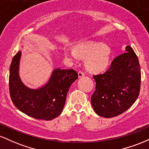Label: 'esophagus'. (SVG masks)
<instances>
[{
  "instance_id": "obj_1",
  "label": "esophagus",
  "mask_w": 149,
  "mask_h": 149,
  "mask_svg": "<svg viewBox=\"0 0 149 149\" xmlns=\"http://www.w3.org/2000/svg\"><path fill=\"white\" fill-rule=\"evenodd\" d=\"M78 77H79V78H81V77H83L85 76V73H83V71H78Z\"/></svg>"
}]
</instances>
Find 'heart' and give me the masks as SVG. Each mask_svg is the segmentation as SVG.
I'll return each instance as SVG.
<instances>
[{
    "label": "heart",
    "mask_w": 149,
    "mask_h": 149,
    "mask_svg": "<svg viewBox=\"0 0 149 149\" xmlns=\"http://www.w3.org/2000/svg\"><path fill=\"white\" fill-rule=\"evenodd\" d=\"M64 52L65 55L73 61H77L79 57L86 59V68L94 73L104 71L107 67L111 57L110 47L107 44L97 42L78 43L75 49L66 48Z\"/></svg>",
    "instance_id": "obj_1"
}]
</instances>
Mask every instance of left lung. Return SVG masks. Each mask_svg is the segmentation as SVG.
Listing matches in <instances>:
<instances>
[{
    "instance_id": "8db88e82",
    "label": "left lung",
    "mask_w": 149,
    "mask_h": 149,
    "mask_svg": "<svg viewBox=\"0 0 149 149\" xmlns=\"http://www.w3.org/2000/svg\"><path fill=\"white\" fill-rule=\"evenodd\" d=\"M116 57L110 68L102 74L93 76L96 82L91 103L97 115L112 118L127 111L138 98L141 70L137 56L130 46Z\"/></svg>"
}]
</instances>
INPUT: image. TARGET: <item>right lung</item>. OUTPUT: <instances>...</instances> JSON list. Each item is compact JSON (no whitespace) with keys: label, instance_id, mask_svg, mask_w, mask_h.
<instances>
[{"label":"right lung","instance_id":"right-lung-1","mask_svg":"<svg viewBox=\"0 0 149 149\" xmlns=\"http://www.w3.org/2000/svg\"><path fill=\"white\" fill-rule=\"evenodd\" d=\"M22 52L13 57L10 69L9 90L11 100L20 111L36 119L50 120L61 113L66 95L78 78L73 69H56L44 86L31 89L22 82L19 67Z\"/></svg>","mask_w":149,"mask_h":149}]
</instances>
